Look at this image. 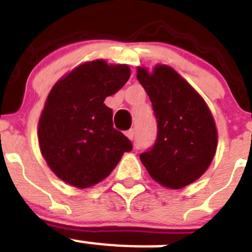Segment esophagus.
Wrapping results in <instances>:
<instances>
[{"mask_svg":"<svg viewBox=\"0 0 252 252\" xmlns=\"http://www.w3.org/2000/svg\"><path fill=\"white\" fill-rule=\"evenodd\" d=\"M126 136H127L130 140H134V136H135V131L134 128H130L128 131H126Z\"/></svg>","mask_w":252,"mask_h":252,"instance_id":"34e87169","label":"esophagus"}]
</instances>
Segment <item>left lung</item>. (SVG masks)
Here are the masks:
<instances>
[{"label": "left lung", "instance_id": "1", "mask_svg": "<svg viewBox=\"0 0 252 252\" xmlns=\"http://www.w3.org/2000/svg\"><path fill=\"white\" fill-rule=\"evenodd\" d=\"M148 94L158 134L155 147L140 155L151 178L167 189H182L198 180L218 148V128L203 97L174 68L157 64L136 68Z\"/></svg>", "mask_w": 252, "mask_h": 252}]
</instances>
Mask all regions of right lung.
Segmentation results:
<instances>
[{"label":"right lung","instance_id":"obj_1","mask_svg":"<svg viewBox=\"0 0 252 252\" xmlns=\"http://www.w3.org/2000/svg\"><path fill=\"white\" fill-rule=\"evenodd\" d=\"M127 64L104 59L77 65L50 90L38 120L39 151L50 170L76 188L95 186L109 176L130 140L113 128L104 100L130 78Z\"/></svg>","mask_w":252,"mask_h":252}]
</instances>
